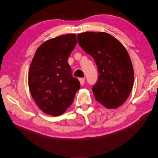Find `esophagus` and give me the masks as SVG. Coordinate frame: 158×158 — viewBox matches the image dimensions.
<instances>
[{"label": "esophagus", "mask_w": 158, "mask_h": 158, "mask_svg": "<svg viewBox=\"0 0 158 158\" xmlns=\"http://www.w3.org/2000/svg\"><path fill=\"white\" fill-rule=\"evenodd\" d=\"M79 81H80V83H81V85H84V83H85V78H84V77L80 78Z\"/></svg>", "instance_id": "34e87169"}]
</instances>
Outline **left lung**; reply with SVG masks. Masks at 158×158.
Returning a JSON list of instances; mask_svg holds the SVG:
<instances>
[{
	"mask_svg": "<svg viewBox=\"0 0 158 158\" xmlns=\"http://www.w3.org/2000/svg\"><path fill=\"white\" fill-rule=\"evenodd\" d=\"M77 43L96 62L99 78L92 92L106 108H116L127 99L132 89L134 70L125 47L105 32H85L77 35Z\"/></svg>",
	"mask_w": 158,
	"mask_h": 158,
	"instance_id": "1",
	"label": "left lung"
}]
</instances>
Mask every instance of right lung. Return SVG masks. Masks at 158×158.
Returning <instances> with one entry per match:
<instances>
[{"label":"right lung","instance_id":"right-lung-1","mask_svg":"<svg viewBox=\"0 0 158 158\" xmlns=\"http://www.w3.org/2000/svg\"><path fill=\"white\" fill-rule=\"evenodd\" d=\"M73 33L44 42L36 50L28 71V87L41 110L58 116L72 104L81 85L72 76L68 59L76 45Z\"/></svg>","mask_w":158,"mask_h":158}]
</instances>
